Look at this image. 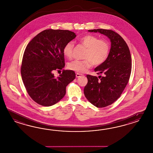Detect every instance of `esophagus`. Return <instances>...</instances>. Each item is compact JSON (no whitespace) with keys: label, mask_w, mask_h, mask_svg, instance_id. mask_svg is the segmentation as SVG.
Listing matches in <instances>:
<instances>
[{"label":"esophagus","mask_w":153,"mask_h":153,"mask_svg":"<svg viewBox=\"0 0 153 153\" xmlns=\"http://www.w3.org/2000/svg\"><path fill=\"white\" fill-rule=\"evenodd\" d=\"M82 75L80 74H79V73H76V78H79V77H80V76H82Z\"/></svg>","instance_id":"1"}]
</instances>
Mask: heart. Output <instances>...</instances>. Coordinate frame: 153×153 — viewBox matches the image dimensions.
Returning a JSON list of instances; mask_svg holds the SVG:
<instances>
[{
  "mask_svg": "<svg viewBox=\"0 0 153 153\" xmlns=\"http://www.w3.org/2000/svg\"><path fill=\"white\" fill-rule=\"evenodd\" d=\"M80 43L87 48L83 60H75L68 64V68L71 71L79 73H84L94 64L99 65L107 59L110 50V45L108 40L99 39L93 35H86L80 39ZM74 43L73 42L67 43L63 48V54L68 58L73 56Z\"/></svg>",
  "mask_w": 153,
  "mask_h": 153,
  "instance_id": "obj_1",
  "label": "heart"
}]
</instances>
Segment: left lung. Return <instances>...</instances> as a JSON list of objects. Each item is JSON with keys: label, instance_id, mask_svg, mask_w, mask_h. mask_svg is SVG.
<instances>
[{"label": "left lung", "instance_id": "8db88e82", "mask_svg": "<svg viewBox=\"0 0 153 153\" xmlns=\"http://www.w3.org/2000/svg\"><path fill=\"white\" fill-rule=\"evenodd\" d=\"M89 32H99L110 40L111 48L105 61L95 68L98 77L87 75L88 83L84 93L90 103L97 108H104L115 102L121 95L129 80L131 58L125 40L111 30L97 29Z\"/></svg>", "mask_w": 153, "mask_h": 153}]
</instances>
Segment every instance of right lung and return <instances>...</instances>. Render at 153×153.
I'll return each mask as SVG.
<instances>
[{
	"mask_svg": "<svg viewBox=\"0 0 153 153\" xmlns=\"http://www.w3.org/2000/svg\"><path fill=\"white\" fill-rule=\"evenodd\" d=\"M68 30L47 29L28 43L24 53L21 75L31 99L41 105L50 106L65 96L66 87L75 78L74 71L63 70L55 78L53 71L65 66L63 48L76 37Z\"/></svg>",
	"mask_w": 153,
	"mask_h": 153,
	"instance_id": "1",
	"label": "right lung"
}]
</instances>
